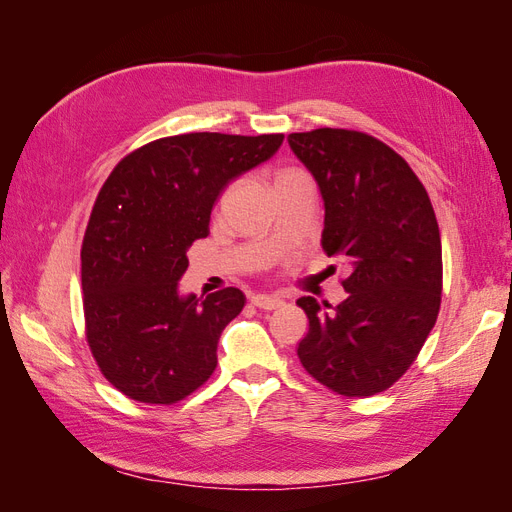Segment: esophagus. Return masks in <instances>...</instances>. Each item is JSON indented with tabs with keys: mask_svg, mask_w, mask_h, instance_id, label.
Returning <instances> with one entry per match:
<instances>
[{
	"mask_svg": "<svg viewBox=\"0 0 512 512\" xmlns=\"http://www.w3.org/2000/svg\"><path fill=\"white\" fill-rule=\"evenodd\" d=\"M252 305L258 309H265V312H271V309L282 307L284 301L280 297H265V294H258V297H252Z\"/></svg>",
	"mask_w": 512,
	"mask_h": 512,
	"instance_id": "34e87169",
	"label": "esophagus"
}]
</instances>
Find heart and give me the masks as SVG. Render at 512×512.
<instances>
[{
  "label": "heart",
  "mask_w": 512,
  "mask_h": 512,
  "mask_svg": "<svg viewBox=\"0 0 512 512\" xmlns=\"http://www.w3.org/2000/svg\"><path fill=\"white\" fill-rule=\"evenodd\" d=\"M299 175H305V173H301V170H294V168H284V170H280V173H277L275 183L277 181H284V179H290V177H299Z\"/></svg>",
  "instance_id": "obj_1"
}]
</instances>
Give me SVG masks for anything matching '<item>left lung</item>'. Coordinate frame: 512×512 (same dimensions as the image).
Masks as SVG:
<instances>
[{"instance_id": "left-lung-1", "label": "left lung", "mask_w": 512, "mask_h": 512, "mask_svg": "<svg viewBox=\"0 0 512 512\" xmlns=\"http://www.w3.org/2000/svg\"><path fill=\"white\" fill-rule=\"evenodd\" d=\"M324 200L322 250L346 256L348 299L297 305L309 331L305 371L333 393L371 397L406 374L438 320L442 243L425 185L410 164L365 132L318 128L288 134Z\"/></svg>"}]
</instances>
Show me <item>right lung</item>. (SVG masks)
Instances as JSON below:
<instances>
[{"label": "right lung", "instance_id": "1", "mask_svg": "<svg viewBox=\"0 0 512 512\" xmlns=\"http://www.w3.org/2000/svg\"><path fill=\"white\" fill-rule=\"evenodd\" d=\"M282 141L284 134L166 136L128 153L104 181L81 247L83 312L89 350L119 393L170 406L211 378L220 335L245 297L239 288L205 301L179 297L185 252L209 235L226 185Z\"/></svg>", "mask_w": 512, "mask_h": 512}]
</instances>
